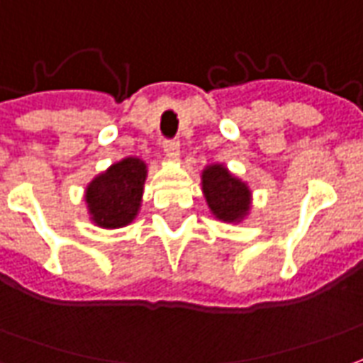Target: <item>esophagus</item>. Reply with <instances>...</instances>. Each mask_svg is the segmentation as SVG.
Here are the masks:
<instances>
[{"instance_id": "obj_1", "label": "esophagus", "mask_w": 363, "mask_h": 363, "mask_svg": "<svg viewBox=\"0 0 363 363\" xmlns=\"http://www.w3.org/2000/svg\"><path fill=\"white\" fill-rule=\"evenodd\" d=\"M163 149L169 161H179V157H181V143L179 141H164Z\"/></svg>"}]
</instances>
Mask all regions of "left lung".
<instances>
[{
  "label": "left lung",
  "instance_id": "left-lung-1",
  "mask_svg": "<svg viewBox=\"0 0 363 363\" xmlns=\"http://www.w3.org/2000/svg\"><path fill=\"white\" fill-rule=\"evenodd\" d=\"M202 194L212 216L224 224H242L252 212V189L224 163L206 164L200 174Z\"/></svg>",
  "mask_w": 363,
  "mask_h": 363
}]
</instances>
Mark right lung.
Here are the masks:
<instances>
[{
  "label": "right lung",
  "mask_w": 363,
  "mask_h": 363,
  "mask_svg": "<svg viewBox=\"0 0 363 363\" xmlns=\"http://www.w3.org/2000/svg\"><path fill=\"white\" fill-rule=\"evenodd\" d=\"M147 173L143 159L123 157L96 174L84 189L90 222L104 230L131 224L141 210Z\"/></svg>",
  "instance_id": "obj_1"
}]
</instances>
